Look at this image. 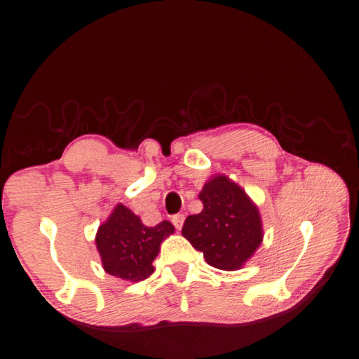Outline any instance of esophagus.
Listing matches in <instances>:
<instances>
[{"instance_id": "esophagus-1", "label": "esophagus", "mask_w": 359, "mask_h": 359, "mask_svg": "<svg viewBox=\"0 0 359 359\" xmlns=\"http://www.w3.org/2000/svg\"><path fill=\"white\" fill-rule=\"evenodd\" d=\"M184 215L182 214H177V215H173V219H172V222H173V225H175V228L177 229H181L182 228V223H184Z\"/></svg>"}]
</instances>
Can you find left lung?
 <instances>
[{
	"label": "left lung",
	"instance_id": "8db88e82",
	"mask_svg": "<svg viewBox=\"0 0 359 359\" xmlns=\"http://www.w3.org/2000/svg\"><path fill=\"white\" fill-rule=\"evenodd\" d=\"M200 214L189 215L181 233L205 256L209 266L239 270L264 239L258 205L226 175H212L200 191Z\"/></svg>",
	"mask_w": 359,
	"mask_h": 359
}]
</instances>
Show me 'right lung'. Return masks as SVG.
I'll list each match as a JSON object with an SVG mask.
<instances>
[{"mask_svg": "<svg viewBox=\"0 0 359 359\" xmlns=\"http://www.w3.org/2000/svg\"><path fill=\"white\" fill-rule=\"evenodd\" d=\"M173 233L175 226L168 220L147 226L130 208L117 203L95 234L104 272L131 283L148 278L154 272L153 261L161 243Z\"/></svg>", "mask_w": 359, "mask_h": 359, "instance_id": "obj_1", "label": "right lung"}]
</instances>
